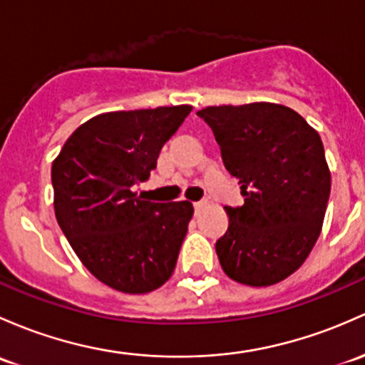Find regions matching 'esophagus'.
Wrapping results in <instances>:
<instances>
[{
	"label": "esophagus",
	"instance_id": "1",
	"mask_svg": "<svg viewBox=\"0 0 365 365\" xmlns=\"http://www.w3.org/2000/svg\"><path fill=\"white\" fill-rule=\"evenodd\" d=\"M202 206H206V201H197V202H194V208H195V213L199 212V210L202 208Z\"/></svg>",
	"mask_w": 365,
	"mask_h": 365
}]
</instances>
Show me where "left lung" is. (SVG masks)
Segmentation results:
<instances>
[{
	"label": "left lung",
	"mask_w": 365,
	"mask_h": 365,
	"mask_svg": "<svg viewBox=\"0 0 365 365\" xmlns=\"http://www.w3.org/2000/svg\"><path fill=\"white\" fill-rule=\"evenodd\" d=\"M197 115L245 197L243 206H225L229 227L215 245L222 269L243 285H274L301 267L320 236L331 194L324 143L301 115L274 103Z\"/></svg>",
	"instance_id": "obj_1"
}]
</instances>
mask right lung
<instances>
[{
    "label": "right lung",
    "mask_w": 365,
    "mask_h": 365,
    "mask_svg": "<svg viewBox=\"0 0 365 365\" xmlns=\"http://www.w3.org/2000/svg\"><path fill=\"white\" fill-rule=\"evenodd\" d=\"M192 106L112 112L91 118L52 163L57 224L83 266L124 294H147L170 279L194 208L145 201L134 187Z\"/></svg>",
    "instance_id": "1"
}]
</instances>
